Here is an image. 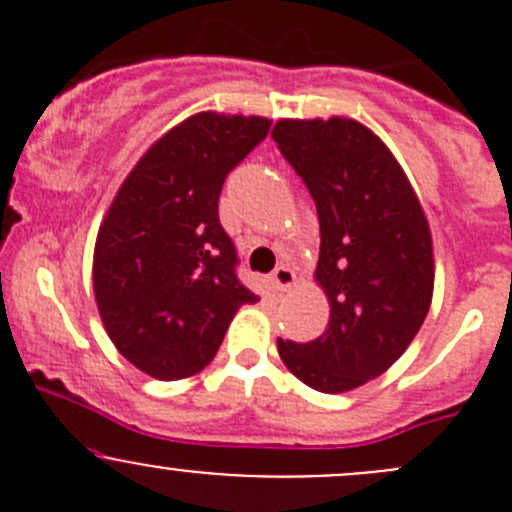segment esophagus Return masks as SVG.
I'll list each match as a JSON object with an SVG mask.
<instances>
[{
  "label": "esophagus",
  "instance_id": "34e87169",
  "mask_svg": "<svg viewBox=\"0 0 512 512\" xmlns=\"http://www.w3.org/2000/svg\"><path fill=\"white\" fill-rule=\"evenodd\" d=\"M294 280H297V275H294L287 265H280L275 272H272L270 285L275 292H287V289L294 285Z\"/></svg>",
  "mask_w": 512,
  "mask_h": 512
}]
</instances>
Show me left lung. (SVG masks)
Segmentation results:
<instances>
[{"label":"left lung","instance_id":"1","mask_svg":"<svg viewBox=\"0 0 512 512\" xmlns=\"http://www.w3.org/2000/svg\"><path fill=\"white\" fill-rule=\"evenodd\" d=\"M272 138L317 205V282L332 307L322 337L277 339V349L299 381L342 394L384 374L421 329L431 230L401 165L361 123L285 118Z\"/></svg>","mask_w":512,"mask_h":512}]
</instances>
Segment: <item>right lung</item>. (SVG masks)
<instances>
[{
  "label": "right lung",
  "mask_w": 512,
  "mask_h": 512,
  "mask_svg": "<svg viewBox=\"0 0 512 512\" xmlns=\"http://www.w3.org/2000/svg\"><path fill=\"white\" fill-rule=\"evenodd\" d=\"M272 121L205 111L148 148L98 230L94 292L116 349L163 381L198 374L237 309L257 302L237 280L220 190Z\"/></svg>",
  "instance_id": "add662e5"
}]
</instances>
